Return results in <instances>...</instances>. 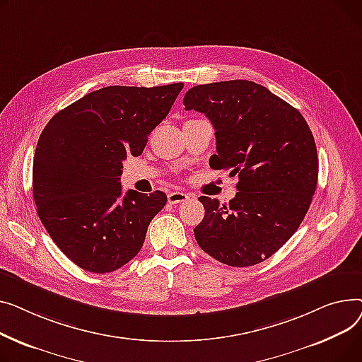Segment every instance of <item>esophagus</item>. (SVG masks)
Returning a JSON list of instances; mask_svg holds the SVG:
<instances>
[{
    "label": "esophagus",
    "mask_w": 362,
    "mask_h": 362,
    "mask_svg": "<svg viewBox=\"0 0 362 362\" xmlns=\"http://www.w3.org/2000/svg\"><path fill=\"white\" fill-rule=\"evenodd\" d=\"M189 199V194L182 193V191H173V193L168 194V202L171 204H178V203H184Z\"/></svg>",
    "instance_id": "1"
}]
</instances>
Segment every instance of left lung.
<instances>
[{"label": "left lung", "instance_id": "left-lung-1", "mask_svg": "<svg viewBox=\"0 0 362 362\" xmlns=\"http://www.w3.org/2000/svg\"><path fill=\"white\" fill-rule=\"evenodd\" d=\"M185 110L215 129L210 166L238 175L229 204L202 196L204 218L194 228L209 256L232 267L264 262L298 229L317 187L318 158L301 112L262 84L228 80L191 88Z\"/></svg>", "mask_w": 362, "mask_h": 362}]
</instances>
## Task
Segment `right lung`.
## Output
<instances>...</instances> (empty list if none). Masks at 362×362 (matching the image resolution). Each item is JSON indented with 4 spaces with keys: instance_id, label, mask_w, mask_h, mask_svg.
<instances>
[{
    "instance_id": "obj_1",
    "label": "right lung",
    "mask_w": 362,
    "mask_h": 362,
    "mask_svg": "<svg viewBox=\"0 0 362 362\" xmlns=\"http://www.w3.org/2000/svg\"><path fill=\"white\" fill-rule=\"evenodd\" d=\"M182 88H103L57 112L42 132L33 158L37 216L78 267L110 273L141 250L166 194L122 196V160L143 153Z\"/></svg>"
}]
</instances>
